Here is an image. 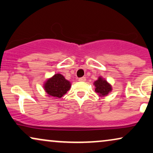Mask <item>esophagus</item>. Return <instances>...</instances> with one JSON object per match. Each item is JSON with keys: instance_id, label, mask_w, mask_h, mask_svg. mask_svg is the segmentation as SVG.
<instances>
[{"instance_id": "obj_1", "label": "esophagus", "mask_w": 153, "mask_h": 153, "mask_svg": "<svg viewBox=\"0 0 153 153\" xmlns=\"http://www.w3.org/2000/svg\"><path fill=\"white\" fill-rule=\"evenodd\" d=\"M79 81H80V82H85V81L86 80V78H85V77H82V78H80L78 79Z\"/></svg>"}]
</instances>
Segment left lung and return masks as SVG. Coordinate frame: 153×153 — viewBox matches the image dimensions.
<instances>
[{
  "label": "left lung",
  "mask_w": 153,
  "mask_h": 153,
  "mask_svg": "<svg viewBox=\"0 0 153 153\" xmlns=\"http://www.w3.org/2000/svg\"><path fill=\"white\" fill-rule=\"evenodd\" d=\"M94 85L95 87V92L100 97H105L109 92H111L112 87L107 80L102 76H100L97 80L94 82Z\"/></svg>",
  "instance_id": "1"
}]
</instances>
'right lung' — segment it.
Here are the masks:
<instances>
[{"instance_id":"add662e5","label":"right lung","mask_w":153,"mask_h":153,"mask_svg":"<svg viewBox=\"0 0 153 153\" xmlns=\"http://www.w3.org/2000/svg\"><path fill=\"white\" fill-rule=\"evenodd\" d=\"M44 89L50 97L59 99L67 93L71 89V83L63 75L56 73L48 78L44 83Z\"/></svg>"}]
</instances>
